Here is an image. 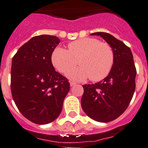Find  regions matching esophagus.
Here are the masks:
<instances>
[{"mask_svg":"<svg viewBox=\"0 0 148 148\" xmlns=\"http://www.w3.org/2000/svg\"><path fill=\"white\" fill-rule=\"evenodd\" d=\"M76 85V83L74 82H70V86H71V87H73V86H74V85Z\"/></svg>","mask_w":148,"mask_h":148,"instance_id":"34e87169","label":"esophagus"}]
</instances>
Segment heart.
Segmentation results:
<instances>
[{
	"mask_svg": "<svg viewBox=\"0 0 148 148\" xmlns=\"http://www.w3.org/2000/svg\"><path fill=\"white\" fill-rule=\"evenodd\" d=\"M78 60L81 66L69 71V79L83 81L90 78L91 81H101L110 73L114 53L107 43L94 38H83L69 43L68 51L57 47L51 54V63L61 73H66Z\"/></svg>",
	"mask_w": 148,
	"mask_h": 148,
	"instance_id": "b5f03b06",
	"label": "heart"
}]
</instances>
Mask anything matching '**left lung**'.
Masks as SVG:
<instances>
[{
	"mask_svg": "<svg viewBox=\"0 0 148 148\" xmlns=\"http://www.w3.org/2000/svg\"><path fill=\"white\" fill-rule=\"evenodd\" d=\"M109 44L114 53L110 73L102 81L82 85V108L88 116L101 123L113 121L127 109L135 90V69L131 50L106 32H95Z\"/></svg>",
	"mask_w": 148,
	"mask_h": 148,
	"instance_id": "8db88e82",
	"label": "left lung"
}]
</instances>
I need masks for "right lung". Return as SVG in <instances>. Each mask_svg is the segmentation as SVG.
I'll return each mask as SVG.
<instances>
[{
  "mask_svg": "<svg viewBox=\"0 0 148 148\" xmlns=\"http://www.w3.org/2000/svg\"><path fill=\"white\" fill-rule=\"evenodd\" d=\"M60 40L42 35L19 47L12 60L11 92L24 116L39 125L57 119L69 91L67 79L55 71L51 54Z\"/></svg>",
  "mask_w": 148,
  "mask_h": 148,
  "instance_id": "1",
  "label": "right lung"
}]
</instances>
